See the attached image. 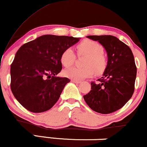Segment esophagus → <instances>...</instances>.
Wrapping results in <instances>:
<instances>
[{
  "label": "esophagus",
  "instance_id": "obj_1",
  "mask_svg": "<svg viewBox=\"0 0 147 147\" xmlns=\"http://www.w3.org/2000/svg\"><path fill=\"white\" fill-rule=\"evenodd\" d=\"M72 82H73V83H75V84H80V83H81V82H80V81L74 80V79H72Z\"/></svg>",
  "mask_w": 147,
  "mask_h": 147
}]
</instances>
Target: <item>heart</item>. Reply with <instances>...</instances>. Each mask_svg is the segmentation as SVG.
<instances>
[{
  "mask_svg": "<svg viewBox=\"0 0 147 147\" xmlns=\"http://www.w3.org/2000/svg\"><path fill=\"white\" fill-rule=\"evenodd\" d=\"M79 55H86L84 67H72L63 71V75L68 78L80 81L90 77L96 72L99 75L105 70L107 60L102 45L98 42L90 39H85L77 46ZM76 55L71 48H67L61 55V62L65 67H70L74 63Z\"/></svg>",
  "mask_w": 147,
  "mask_h": 147,
  "instance_id": "obj_1",
  "label": "heart"
}]
</instances>
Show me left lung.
<instances>
[{"instance_id":"left-lung-1","label":"left lung","mask_w":147,"mask_h":147,"mask_svg":"<svg viewBox=\"0 0 147 147\" xmlns=\"http://www.w3.org/2000/svg\"><path fill=\"white\" fill-rule=\"evenodd\" d=\"M105 48L108 63L99 83L91 82V90L84 99L92 110L109 114L119 110L132 97L137 68L131 48L111 35L88 36Z\"/></svg>"}]
</instances>
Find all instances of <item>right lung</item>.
Here are the masks:
<instances>
[{
  "label": "right lung",
  "instance_id": "obj_1",
  "mask_svg": "<svg viewBox=\"0 0 147 147\" xmlns=\"http://www.w3.org/2000/svg\"><path fill=\"white\" fill-rule=\"evenodd\" d=\"M80 38L47 34L25 43L11 64V92L32 113L50 110L59 99L67 77H56L62 69L61 55Z\"/></svg>",
  "mask_w": 147,
  "mask_h": 147
}]
</instances>
